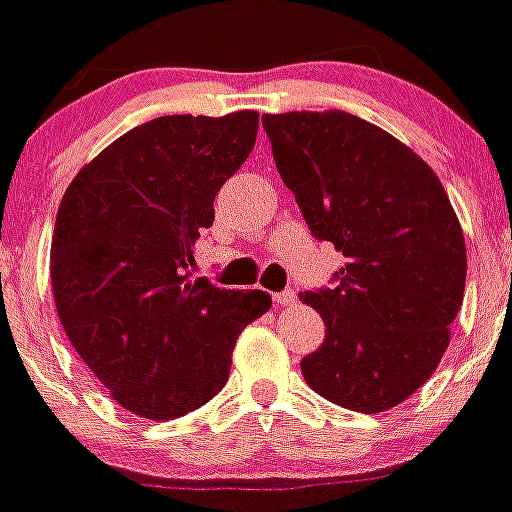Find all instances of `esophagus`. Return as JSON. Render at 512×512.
Listing matches in <instances>:
<instances>
[{"mask_svg":"<svg viewBox=\"0 0 512 512\" xmlns=\"http://www.w3.org/2000/svg\"><path fill=\"white\" fill-rule=\"evenodd\" d=\"M273 299H276V305H281V307H289V305H294V299H297V294H294L292 289H286V292H278V294H273Z\"/></svg>","mask_w":512,"mask_h":512,"instance_id":"1","label":"esophagus"}]
</instances>
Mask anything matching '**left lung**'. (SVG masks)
<instances>
[{
	"mask_svg": "<svg viewBox=\"0 0 512 512\" xmlns=\"http://www.w3.org/2000/svg\"><path fill=\"white\" fill-rule=\"evenodd\" d=\"M273 160L315 239L347 263L299 294L326 323L302 360L313 392L384 413L418 392L450 344L465 239L434 170L384 128L342 110L263 115Z\"/></svg>",
	"mask_w": 512,
	"mask_h": 512,
	"instance_id": "obj_1",
	"label": "left lung"
}]
</instances>
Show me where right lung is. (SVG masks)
Wrapping results in <instances>:
<instances>
[{
    "label": "right lung",
    "instance_id": "1",
    "mask_svg": "<svg viewBox=\"0 0 512 512\" xmlns=\"http://www.w3.org/2000/svg\"><path fill=\"white\" fill-rule=\"evenodd\" d=\"M257 118L149 120L83 165L60 202L49 252L57 315L112 400L139 418L173 421L213 400L244 326L270 310L260 289L189 273L215 194L255 147Z\"/></svg>",
    "mask_w": 512,
    "mask_h": 512
}]
</instances>
